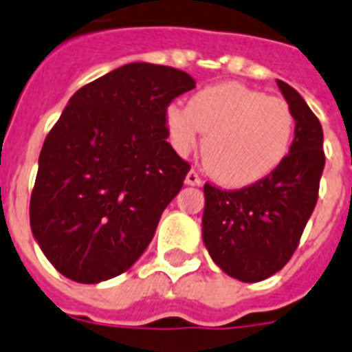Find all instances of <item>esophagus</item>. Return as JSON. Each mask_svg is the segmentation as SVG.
Returning a JSON list of instances; mask_svg holds the SVG:
<instances>
[{
  "label": "esophagus",
  "instance_id": "34e87169",
  "mask_svg": "<svg viewBox=\"0 0 352 352\" xmlns=\"http://www.w3.org/2000/svg\"><path fill=\"white\" fill-rule=\"evenodd\" d=\"M185 184L195 185V187H200L201 178L198 176V173H195V170H189V173H187V176H185Z\"/></svg>",
  "mask_w": 352,
  "mask_h": 352
}]
</instances>
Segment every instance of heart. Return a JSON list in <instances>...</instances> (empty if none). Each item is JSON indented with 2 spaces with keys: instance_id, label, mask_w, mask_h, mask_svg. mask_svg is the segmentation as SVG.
I'll list each match as a JSON object with an SVG mask.
<instances>
[{
  "instance_id": "b5f03b06",
  "label": "heart",
  "mask_w": 352,
  "mask_h": 352,
  "mask_svg": "<svg viewBox=\"0 0 352 352\" xmlns=\"http://www.w3.org/2000/svg\"><path fill=\"white\" fill-rule=\"evenodd\" d=\"M170 143L179 154L200 141L207 170L219 184L233 189L264 179L285 162L296 132V117L287 100L268 97L239 82L200 89L187 108L165 110Z\"/></svg>"
}]
</instances>
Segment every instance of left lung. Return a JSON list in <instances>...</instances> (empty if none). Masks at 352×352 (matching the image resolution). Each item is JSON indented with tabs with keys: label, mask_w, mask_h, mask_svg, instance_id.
Wrapping results in <instances>:
<instances>
[{
	"label": "left lung",
	"mask_w": 352,
	"mask_h": 352,
	"mask_svg": "<svg viewBox=\"0 0 352 352\" xmlns=\"http://www.w3.org/2000/svg\"><path fill=\"white\" fill-rule=\"evenodd\" d=\"M277 86L296 117L287 160L241 190L204 185V244L214 264L242 283L268 279L290 261L314 211L325 167L318 117L292 86L283 80Z\"/></svg>",
	"instance_id": "8db88e82"
}]
</instances>
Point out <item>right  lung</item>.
Instances as JSON below:
<instances>
[{
    "mask_svg": "<svg viewBox=\"0 0 352 352\" xmlns=\"http://www.w3.org/2000/svg\"><path fill=\"white\" fill-rule=\"evenodd\" d=\"M195 84L132 62L69 99L43 141L29 209L34 241L67 279L117 277L151 244L190 168L167 143L165 110Z\"/></svg>",
    "mask_w": 352,
    "mask_h": 352,
    "instance_id": "right-lung-1",
    "label": "right lung"
}]
</instances>
